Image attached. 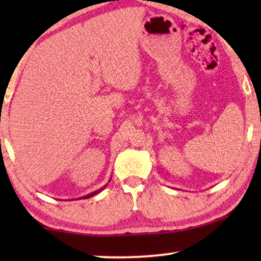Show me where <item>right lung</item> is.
<instances>
[{
  "label": "right lung",
  "instance_id": "right-lung-1",
  "mask_svg": "<svg viewBox=\"0 0 261 261\" xmlns=\"http://www.w3.org/2000/svg\"><path fill=\"white\" fill-rule=\"evenodd\" d=\"M106 187H107V185H105V187L99 189V190H97V191H94V192H91V194H89V195H87V196H84V197H82V198H90V197H92V196H95L96 194H98V192H101V191L103 190V189H105Z\"/></svg>",
  "mask_w": 261,
  "mask_h": 261
}]
</instances>
